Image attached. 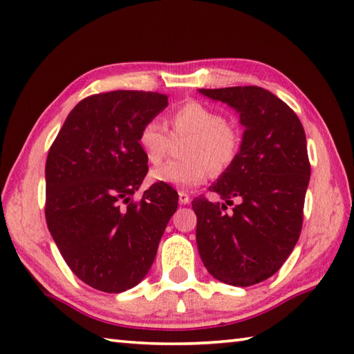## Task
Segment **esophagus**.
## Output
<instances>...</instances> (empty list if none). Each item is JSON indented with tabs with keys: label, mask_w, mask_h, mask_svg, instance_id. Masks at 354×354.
<instances>
[{
	"label": "esophagus",
	"mask_w": 354,
	"mask_h": 354,
	"mask_svg": "<svg viewBox=\"0 0 354 354\" xmlns=\"http://www.w3.org/2000/svg\"><path fill=\"white\" fill-rule=\"evenodd\" d=\"M178 196H179V204L181 205H187L190 202V196L185 192H178Z\"/></svg>",
	"instance_id": "obj_1"
}]
</instances>
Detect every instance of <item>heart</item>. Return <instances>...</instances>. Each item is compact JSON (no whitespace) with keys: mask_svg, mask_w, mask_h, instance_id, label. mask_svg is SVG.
Listing matches in <instances>:
<instances>
[{"mask_svg":"<svg viewBox=\"0 0 354 354\" xmlns=\"http://www.w3.org/2000/svg\"><path fill=\"white\" fill-rule=\"evenodd\" d=\"M170 126L176 137L190 135L185 161H170L150 171V179L179 189L202 184L213 171H223L234 161L240 146L239 131L219 112L201 102H189L171 112ZM138 145L149 162L160 164L170 149V137L156 120L140 129Z\"/></svg>","mask_w":354,"mask_h":354,"instance_id":"1","label":"heart"}]
</instances>
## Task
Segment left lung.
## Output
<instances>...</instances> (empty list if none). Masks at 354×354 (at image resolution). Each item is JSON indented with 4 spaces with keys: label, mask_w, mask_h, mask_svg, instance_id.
I'll return each instance as SVG.
<instances>
[{
    "label": "left lung",
    "mask_w": 354,
    "mask_h": 354,
    "mask_svg": "<svg viewBox=\"0 0 354 354\" xmlns=\"http://www.w3.org/2000/svg\"><path fill=\"white\" fill-rule=\"evenodd\" d=\"M198 91L227 103L245 129L234 161L208 189L222 204L204 196L192 202L198 250L216 280L246 288L272 277L298 242L310 179L306 133L295 112L268 89ZM232 198L238 204L227 212Z\"/></svg>",
    "instance_id": "8db88e82"
}]
</instances>
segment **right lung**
I'll use <instances>...</instances> for the list:
<instances>
[{"instance_id": "1", "label": "right lung", "mask_w": 354, "mask_h": 354, "mask_svg": "<svg viewBox=\"0 0 354 354\" xmlns=\"http://www.w3.org/2000/svg\"><path fill=\"white\" fill-rule=\"evenodd\" d=\"M169 104L160 93L86 97L66 117L45 164V219L66 265L91 288L120 293L149 272L178 193L147 175L140 129Z\"/></svg>"}]
</instances>
